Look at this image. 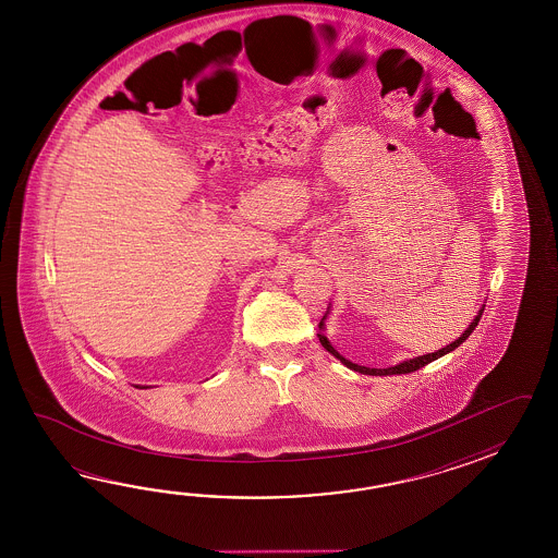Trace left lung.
Segmentation results:
<instances>
[{
  "mask_svg": "<svg viewBox=\"0 0 558 558\" xmlns=\"http://www.w3.org/2000/svg\"><path fill=\"white\" fill-rule=\"evenodd\" d=\"M483 311L485 307L478 311V315L474 317L473 323L469 325V329L454 341V343L447 344L445 349H440L437 353H428V355L415 356V359H411V361H403V363H399V365H395V367L389 368H368L361 367V365H355V363H351L349 359H344V356L339 355L335 349H332L331 343L327 341V337L323 335V332H317V337H319L320 344L331 353V355L337 356L343 365H347L349 368H353V371H359V373H363V375H373V377H387V375H404V373H413V371H418L421 367H425L428 365L430 361H435V359H439V356L447 355V353H451L454 351L459 344H463L466 339H469V335L474 331V327L478 325V320L483 317ZM319 329H323V320H320Z\"/></svg>",
  "mask_w": 558,
  "mask_h": 558,
  "instance_id": "left-lung-1",
  "label": "left lung"
}]
</instances>
